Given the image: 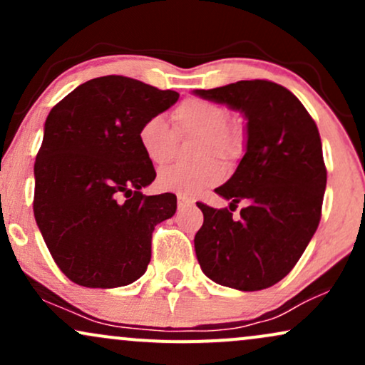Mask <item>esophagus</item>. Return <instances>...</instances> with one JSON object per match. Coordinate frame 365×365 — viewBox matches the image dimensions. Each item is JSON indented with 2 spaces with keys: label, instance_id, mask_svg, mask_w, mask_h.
I'll use <instances>...</instances> for the list:
<instances>
[{
  "label": "esophagus",
  "instance_id": "obj_1",
  "mask_svg": "<svg viewBox=\"0 0 365 365\" xmlns=\"http://www.w3.org/2000/svg\"><path fill=\"white\" fill-rule=\"evenodd\" d=\"M177 204H178L180 211H182V209H187V207L194 206V200L188 199V197H185V195H178L177 197Z\"/></svg>",
  "mask_w": 365,
  "mask_h": 365
}]
</instances>
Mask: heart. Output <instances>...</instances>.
Segmentation results:
<instances>
[{
    "instance_id": "heart-1",
    "label": "heart",
    "mask_w": 365,
    "mask_h": 365,
    "mask_svg": "<svg viewBox=\"0 0 365 365\" xmlns=\"http://www.w3.org/2000/svg\"><path fill=\"white\" fill-rule=\"evenodd\" d=\"M173 130L177 135H195L199 144L194 165H173L161 170L158 185L163 190L192 197L204 188L216 185L223 177L216 156L225 163H235L242 158L247 144V132L240 120L230 118L223 104L192 98L180 103L173 111ZM139 145L153 165H165L173 156V132L163 116H150L140 125Z\"/></svg>"
}]
</instances>
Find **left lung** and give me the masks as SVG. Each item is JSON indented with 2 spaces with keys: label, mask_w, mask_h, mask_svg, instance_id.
<instances>
[{
  "label": "left lung",
  "mask_w": 365,
  "mask_h": 365,
  "mask_svg": "<svg viewBox=\"0 0 365 365\" xmlns=\"http://www.w3.org/2000/svg\"><path fill=\"white\" fill-rule=\"evenodd\" d=\"M195 96L244 113L247 145L233 177L216 188L230 209L197 202L204 223L195 233L197 261L223 287L255 292L293 269L321 221L326 166L316 121L279 83L240 81ZM246 202L241 217L232 210Z\"/></svg>",
  "instance_id": "1"
}]
</instances>
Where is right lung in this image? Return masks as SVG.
<instances>
[{"instance_id": "add662e5", "label": "right lung", "mask_w": 365, "mask_h": 365, "mask_svg": "<svg viewBox=\"0 0 365 365\" xmlns=\"http://www.w3.org/2000/svg\"><path fill=\"white\" fill-rule=\"evenodd\" d=\"M178 92L121 77L92 78L49 111L34 165V216L54 262L73 283L116 288L148 269L154 226L177 195H144L156 178L140 125Z\"/></svg>"}]
</instances>
